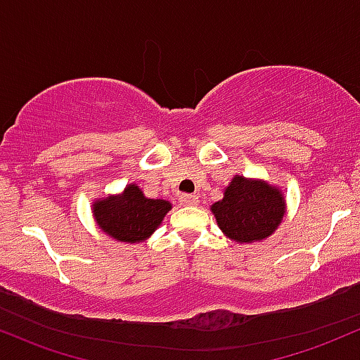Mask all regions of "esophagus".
<instances>
[{"mask_svg": "<svg viewBox=\"0 0 360 360\" xmlns=\"http://www.w3.org/2000/svg\"><path fill=\"white\" fill-rule=\"evenodd\" d=\"M179 203L184 205V207H195V205H198V198H196L195 195H181L179 196Z\"/></svg>", "mask_w": 360, "mask_h": 360, "instance_id": "34e87169", "label": "esophagus"}]
</instances>
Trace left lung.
I'll use <instances>...</instances> for the list:
<instances>
[{"mask_svg": "<svg viewBox=\"0 0 360 360\" xmlns=\"http://www.w3.org/2000/svg\"><path fill=\"white\" fill-rule=\"evenodd\" d=\"M220 231L236 243L263 240L275 232L285 215L282 191L266 181L234 176L224 198L212 205Z\"/></svg>", "mask_w": 360, "mask_h": 360, "instance_id": "1", "label": "left lung"}]
</instances>
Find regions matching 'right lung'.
Segmentation results:
<instances>
[{
    "label": "right lung",
    "instance_id": "obj_1",
    "mask_svg": "<svg viewBox=\"0 0 360 360\" xmlns=\"http://www.w3.org/2000/svg\"><path fill=\"white\" fill-rule=\"evenodd\" d=\"M171 208L169 201L147 198L136 184H128L121 195L97 200L94 219L112 239L133 244L150 238Z\"/></svg>",
    "mask_w": 360,
    "mask_h": 360
}]
</instances>
